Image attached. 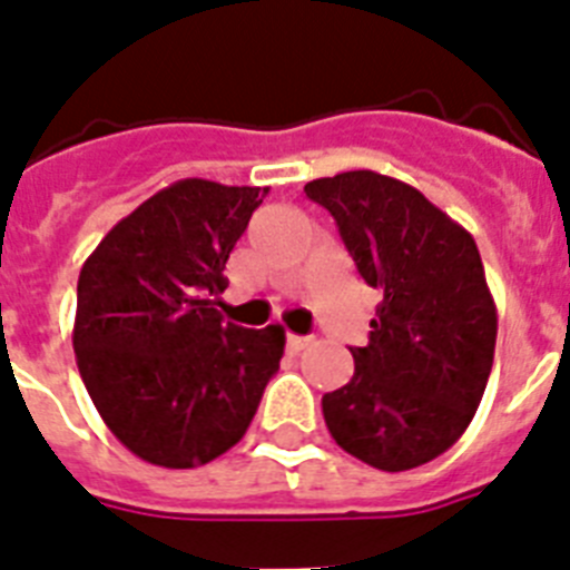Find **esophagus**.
I'll return each mask as SVG.
<instances>
[{"instance_id":"34e87169","label":"esophagus","mask_w":570,"mask_h":570,"mask_svg":"<svg viewBox=\"0 0 570 570\" xmlns=\"http://www.w3.org/2000/svg\"><path fill=\"white\" fill-rule=\"evenodd\" d=\"M285 345H288L291 354H299V351H305V347L311 345V336H296V334H288V340H285Z\"/></svg>"}]
</instances>
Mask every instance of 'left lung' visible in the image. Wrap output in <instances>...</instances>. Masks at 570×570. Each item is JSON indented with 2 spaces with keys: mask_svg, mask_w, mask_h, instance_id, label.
<instances>
[{
  "mask_svg": "<svg viewBox=\"0 0 570 570\" xmlns=\"http://www.w3.org/2000/svg\"><path fill=\"white\" fill-rule=\"evenodd\" d=\"M334 216L365 285L382 291L354 376L322 396L342 451L380 471L425 465L454 445L485 394L497 311L465 228L411 185L347 174L305 185Z\"/></svg>",
  "mask_w": 570,
  "mask_h": 570,
  "instance_id": "1",
  "label": "left lung"
}]
</instances>
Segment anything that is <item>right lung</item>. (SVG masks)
I'll use <instances>...</instances> for the list:
<instances>
[{
	"mask_svg": "<svg viewBox=\"0 0 570 570\" xmlns=\"http://www.w3.org/2000/svg\"><path fill=\"white\" fill-rule=\"evenodd\" d=\"M265 188L185 179L125 216L85 262L73 351L114 436L194 468L245 436L285 347L279 325L225 322V262Z\"/></svg>",
	"mask_w": 570,
	"mask_h": 570,
	"instance_id": "right-lung-1",
	"label": "right lung"
}]
</instances>
